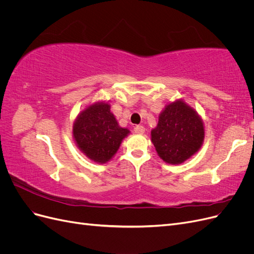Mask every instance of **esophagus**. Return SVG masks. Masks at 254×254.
Returning a JSON list of instances; mask_svg holds the SVG:
<instances>
[{"mask_svg":"<svg viewBox=\"0 0 254 254\" xmlns=\"http://www.w3.org/2000/svg\"><path fill=\"white\" fill-rule=\"evenodd\" d=\"M134 132L137 134H143L145 132V128L142 125H137L134 127Z\"/></svg>","mask_w":254,"mask_h":254,"instance_id":"obj_1","label":"esophagus"}]
</instances>
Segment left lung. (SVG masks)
I'll return each instance as SVG.
<instances>
[{
    "label": "left lung",
    "instance_id": "1",
    "mask_svg": "<svg viewBox=\"0 0 254 254\" xmlns=\"http://www.w3.org/2000/svg\"><path fill=\"white\" fill-rule=\"evenodd\" d=\"M204 127L195 109L182 99L165 106L158 125L151 130V142L159 157L168 164H181L200 149Z\"/></svg>",
    "mask_w": 254,
    "mask_h": 254
}]
</instances>
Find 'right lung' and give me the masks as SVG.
<instances>
[{
    "label": "right lung",
    "mask_w": 254,
    "mask_h": 254,
    "mask_svg": "<svg viewBox=\"0 0 254 254\" xmlns=\"http://www.w3.org/2000/svg\"><path fill=\"white\" fill-rule=\"evenodd\" d=\"M129 133L127 128L119 125L110 105L105 102L88 106L73 124V137L77 147L90 160L101 164L112 159Z\"/></svg>",
    "instance_id": "1"
}]
</instances>
